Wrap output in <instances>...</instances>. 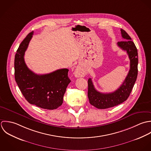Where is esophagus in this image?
<instances>
[{
	"label": "esophagus",
	"mask_w": 151,
	"mask_h": 151,
	"mask_svg": "<svg viewBox=\"0 0 151 151\" xmlns=\"http://www.w3.org/2000/svg\"><path fill=\"white\" fill-rule=\"evenodd\" d=\"M74 74L76 77H82L85 74V72L80 67H77L75 70Z\"/></svg>",
	"instance_id": "esophagus-1"
}]
</instances>
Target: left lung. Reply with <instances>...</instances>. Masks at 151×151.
Instances as JSON below:
<instances>
[{"label":"left lung","mask_w":151,"mask_h":151,"mask_svg":"<svg viewBox=\"0 0 151 151\" xmlns=\"http://www.w3.org/2000/svg\"><path fill=\"white\" fill-rule=\"evenodd\" d=\"M121 36L124 41L117 42V45L126 51L130 60V69L122 84L116 91L109 93H103L97 91L91 79H88V98L91 104L100 109H105L117 106L125 101L129 97L138 75V51L131 38L121 29Z\"/></svg>","instance_id":"obj_1"}]
</instances>
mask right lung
Segmentation results:
<instances>
[{
    "instance_id": "1",
    "label": "right lung",
    "mask_w": 151,
    "mask_h": 151,
    "mask_svg": "<svg viewBox=\"0 0 151 151\" xmlns=\"http://www.w3.org/2000/svg\"><path fill=\"white\" fill-rule=\"evenodd\" d=\"M30 32L21 42L14 58L16 82L27 101L47 110L56 109L63 103L66 88L71 82L68 69H60L45 75H37L27 66L24 56L33 35Z\"/></svg>"
}]
</instances>
